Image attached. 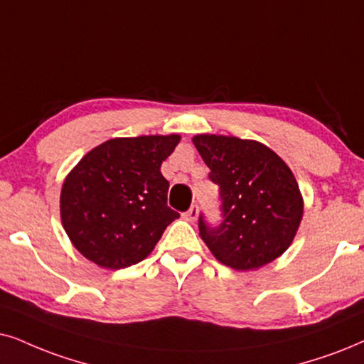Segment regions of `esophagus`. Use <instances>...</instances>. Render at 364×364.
<instances>
[{"label":"esophagus","instance_id":"34e87169","mask_svg":"<svg viewBox=\"0 0 364 364\" xmlns=\"http://www.w3.org/2000/svg\"><path fill=\"white\" fill-rule=\"evenodd\" d=\"M183 216H185V220H188V222H196V218H198V206H191V208L188 210Z\"/></svg>","mask_w":364,"mask_h":364}]
</instances>
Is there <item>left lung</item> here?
I'll list each match as a JSON object with an SVG mask.
<instances>
[{
    "mask_svg": "<svg viewBox=\"0 0 364 364\" xmlns=\"http://www.w3.org/2000/svg\"><path fill=\"white\" fill-rule=\"evenodd\" d=\"M193 144L220 186L223 222L211 228L200 218L201 240L215 259L235 270H255L279 259L304 215L291 168L254 139L196 134Z\"/></svg>",
    "mask_w": 364,
    "mask_h": 364,
    "instance_id": "left-lung-1",
    "label": "left lung"
}]
</instances>
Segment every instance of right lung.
Here are the masks:
<instances>
[{
    "label": "right lung",
    "instance_id": "obj_1",
    "mask_svg": "<svg viewBox=\"0 0 364 364\" xmlns=\"http://www.w3.org/2000/svg\"><path fill=\"white\" fill-rule=\"evenodd\" d=\"M181 136L114 137L95 146L63 179L60 218L72 245L104 269H126L154 250L179 218L168 206L161 164Z\"/></svg>",
    "mask_w": 364,
    "mask_h": 364
}]
</instances>
